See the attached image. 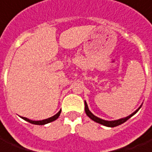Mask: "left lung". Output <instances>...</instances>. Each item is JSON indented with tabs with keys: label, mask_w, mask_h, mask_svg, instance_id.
Here are the masks:
<instances>
[{
	"label": "left lung",
	"mask_w": 152,
	"mask_h": 152,
	"mask_svg": "<svg viewBox=\"0 0 152 152\" xmlns=\"http://www.w3.org/2000/svg\"><path fill=\"white\" fill-rule=\"evenodd\" d=\"M141 108V107H140ZM140 108H139L138 109H137L134 113H132L131 114V115H129V116L126 117V118H120V119H118V120H114V121H106V120H103V119H101V118H98V117L94 116L93 113H91V111L89 110V109H88V106H87V104L86 102L85 101V111H86V115L90 118H91L92 120H94V122H96V123H98V124H102V125H104V126H107V127H110V128H113V127H117V126H118V125H120V124H124V123H125L126 121L128 120L130 118H131L132 115H134L137 111H138L139 109H140Z\"/></svg>",
	"instance_id": "obj_1"
}]
</instances>
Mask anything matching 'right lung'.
Segmentation results:
<instances>
[{
	"mask_svg": "<svg viewBox=\"0 0 152 152\" xmlns=\"http://www.w3.org/2000/svg\"><path fill=\"white\" fill-rule=\"evenodd\" d=\"M61 111L60 110L59 112H58L57 114H55L54 116L51 117L49 118H47V119H44V120H41V121H33V120H30V119H28L27 118H24V117H22V118L24 119L25 121H27L28 123H30V124H36V125H44V124H48V123H51V122H53V121L56 120L57 118H58L59 115H60V113H61Z\"/></svg>",
	"mask_w": 152,
	"mask_h": 152,
	"instance_id": "add662e5",
	"label": "right lung"
}]
</instances>
